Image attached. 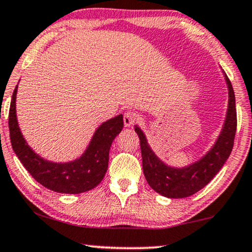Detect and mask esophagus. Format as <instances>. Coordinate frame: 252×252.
<instances>
[{
    "mask_svg": "<svg viewBox=\"0 0 252 252\" xmlns=\"http://www.w3.org/2000/svg\"><path fill=\"white\" fill-rule=\"evenodd\" d=\"M139 120V114L134 111H127L124 113V124L126 127H130Z\"/></svg>",
    "mask_w": 252,
    "mask_h": 252,
    "instance_id": "34e87169",
    "label": "esophagus"
}]
</instances>
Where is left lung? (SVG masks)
<instances>
[{"label":"left lung","mask_w":252,"mask_h":252,"mask_svg":"<svg viewBox=\"0 0 252 252\" xmlns=\"http://www.w3.org/2000/svg\"><path fill=\"white\" fill-rule=\"evenodd\" d=\"M224 78L229 90V100L223 128L213 148L193 164L185 168H172L166 165L150 149L146 135L135 126L141 147L143 174L150 188L158 193L175 199L190 197L207 185L229 158L234 147L237 116L233 86L226 74Z\"/></svg>","instance_id":"8db88e82"}]
</instances>
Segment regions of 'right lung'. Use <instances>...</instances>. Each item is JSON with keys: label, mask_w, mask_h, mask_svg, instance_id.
<instances>
[{"label": "right lung", "mask_w": 252, "mask_h": 252, "mask_svg": "<svg viewBox=\"0 0 252 252\" xmlns=\"http://www.w3.org/2000/svg\"><path fill=\"white\" fill-rule=\"evenodd\" d=\"M16 94L17 86L12 94L9 110L10 141L15 154L32 177L39 184L59 193L77 194L96 188L105 176L112 141L124 127L123 114L98 127L80 158L67 163H54L35 154L23 138L16 116Z\"/></svg>", "instance_id": "1"}]
</instances>
